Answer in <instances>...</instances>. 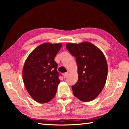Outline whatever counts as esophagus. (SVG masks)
Segmentation results:
<instances>
[{
  "label": "esophagus",
  "instance_id": "1",
  "mask_svg": "<svg viewBox=\"0 0 129 129\" xmlns=\"http://www.w3.org/2000/svg\"><path fill=\"white\" fill-rule=\"evenodd\" d=\"M63 76H64V78H67L68 77V72L64 73V74H63Z\"/></svg>",
  "mask_w": 129,
  "mask_h": 129
}]
</instances>
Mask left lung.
<instances>
[{"label": "left lung", "mask_w": 129, "mask_h": 129, "mask_svg": "<svg viewBox=\"0 0 129 129\" xmlns=\"http://www.w3.org/2000/svg\"><path fill=\"white\" fill-rule=\"evenodd\" d=\"M67 49L76 57L78 79L72 86L74 95L81 101H92L101 92L108 76V65L100 49L89 42L67 44Z\"/></svg>", "instance_id": "obj_1"}]
</instances>
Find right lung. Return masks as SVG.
<instances>
[{
    "instance_id": "right-lung-1",
    "label": "right lung",
    "mask_w": 129,
    "mask_h": 129,
    "mask_svg": "<svg viewBox=\"0 0 129 129\" xmlns=\"http://www.w3.org/2000/svg\"><path fill=\"white\" fill-rule=\"evenodd\" d=\"M61 47V44H43L30 53L25 62L24 84L32 99L39 103L48 102L56 95L60 74L54 57Z\"/></svg>"
}]
</instances>
